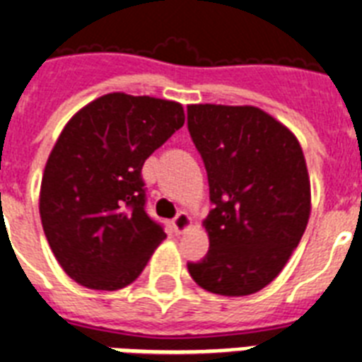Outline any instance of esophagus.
<instances>
[{"label":"esophagus","instance_id":"1","mask_svg":"<svg viewBox=\"0 0 362 362\" xmlns=\"http://www.w3.org/2000/svg\"><path fill=\"white\" fill-rule=\"evenodd\" d=\"M173 227L176 233H184L192 227V218L187 216V212H178L175 220H173Z\"/></svg>","mask_w":362,"mask_h":362}]
</instances>
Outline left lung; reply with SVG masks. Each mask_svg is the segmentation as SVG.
Segmentation results:
<instances>
[{"label": "left lung", "instance_id": "obj_1", "mask_svg": "<svg viewBox=\"0 0 362 362\" xmlns=\"http://www.w3.org/2000/svg\"><path fill=\"white\" fill-rule=\"evenodd\" d=\"M187 129L206 167L210 247L187 263L197 286L244 297L269 286L308 226L310 176L291 129L252 105H189Z\"/></svg>", "mask_w": 362, "mask_h": 362}]
</instances>
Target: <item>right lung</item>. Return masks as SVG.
I'll return each instance as SVG.
<instances>
[{
  "label": "right lung",
  "mask_w": 362,
  "mask_h": 362,
  "mask_svg": "<svg viewBox=\"0 0 362 362\" xmlns=\"http://www.w3.org/2000/svg\"><path fill=\"white\" fill-rule=\"evenodd\" d=\"M184 120L176 101L115 92L65 124L45 165L39 214L54 257L76 284L129 286L167 237L144 210L141 169Z\"/></svg>",
  "instance_id": "add662e5"
}]
</instances>
